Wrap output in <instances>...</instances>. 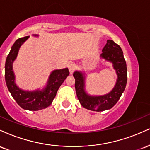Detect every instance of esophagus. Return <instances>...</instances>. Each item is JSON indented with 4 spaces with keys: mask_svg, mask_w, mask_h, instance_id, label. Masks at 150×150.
Segmentation results:
<instances>
[{
    "mask_svg": "<svg viewBox=\"0 0 150 150\" xmlns=\"http://www.w3.org/2000/svg\"><path fill=\"white\" fill-rule=\"evenodd\" d=\"M75 66L73 63H70V64H69V65H68V69H69L70 73L71 74V75L73 73L74 70H75Z\"/></svg>",
    "mask_w": 150,
    "mask_h": 150,
    "instance_id": "1",
    "label": "esophagus"
}]
</instances>
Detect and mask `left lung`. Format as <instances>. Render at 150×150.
I'll return each mask as SVG.
<instances>
[{
    "label": "left lung",
    "mask_w": 150,
    "mask_h": 150,
    "mask_svg": "<svg viewBox=\"0 0 150 150\" xmlns=\"http://www.w3.org/2000/svg\"><path fill=\"white\" fill-rule=\"evenodd\" d=\"M100 58L112 63L117 75V80L111 92L104 95H90L86 92L85 72L75 70L73 76L75 79V87L80 104L87 109L94 111H103L110 109L119 100L124 92L127 83V66L123 53L119 45L113 40H107L102 49Z\"/></svg>",
    "instance_id": "1"
}]
</instances>
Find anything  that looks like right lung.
<instances>
[{"label": "right lung", "mask_w": 150, "mask_h": 150, "mask_svg": "<svg viewBox=\"0 0 150 150\" xmlns=\"http://www.w3.org/2000/svg\"><path fill=\"white\" fill-rule=\"evenodd\" d=\"M33 36L39 37L38 34H33ZM29 38L30 36H27L17 39L11 47L5 65V78L8 90L20 107L29 111H39L47 108L52 104L58 89L70 73L67 68L53 70L46 86L42 89L28 91L20 88L15 82L13 64L17 58L20 48Z\"/></svg>", "instance_id": "obj_1"}]
</instances>
